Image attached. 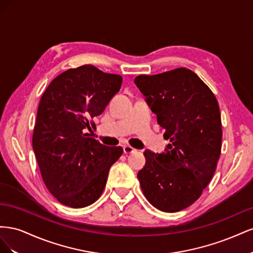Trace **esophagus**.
Segmentation results:
<instances>
[{"instance_id":"obj_1","label":"esophagus","mask_w":253,"mask_h":253,"mask_svg":"<svg viewBox=\"0 0 253 253\" xmlns=\"http://www.w3.org/2000/svg\"><path fill=\"white\" fill-rule=\"evenodd\" d=\"M124 152H125V154H132V153L136 152V149L129 147V145H125Z\"/></svg>"}]
</instances>
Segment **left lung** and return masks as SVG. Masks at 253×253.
I'll list each match as a JSON object with an SVG mask.
<instances>
[{
	"mask_svg": "<svg viewBox=\"0 0 253 253\" xmlns=\"http://www.w3.org/2000/svg\"><path fill=\"white\" fill-rule=\"evenodd\" d=\"M135 84L170 140L162 154L144 151L145 166L137 177L156 209L180 211L200 198L215 172L223 135L218 102L186 67L139 75Z\"/></svg>",
	"mask_w": 253,
	"mask_h": 253,
	"instance_id": "8db88e82",
	"label": "left lung"
}]
</instances>
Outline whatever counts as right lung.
<instances>
[{"label": "right lung", "instance_id": "add662e5", "mask_svg": "<svg viewBox=\"0 0 253 253\" xmlns=\"http://www.w3.org/2000/svg\"><path fill=\"white\" fill-rule=\"evenodd\" d=\"M122 83L90 64L71 68L53 79L41 97L33 148L45 186L58 202L83 208L102 194L110 168L124 153L85 133Z\"/></svg>", "mask_w": 253, "mask_h": 253}]
</instances>
